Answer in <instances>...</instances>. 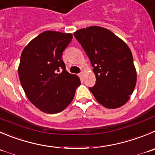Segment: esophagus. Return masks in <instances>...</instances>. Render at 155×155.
Returning <instances> with one entry per match:
<instances>
[{"label":"esophagus","instance_id":"1","mask_svg":"<svg viewBox=\"0 0 155 155\" xmlns=\"http://www.w3.org/2000/svg\"><path fill=\"white\" fill-rule=\"evenodd\" d=\"M79 75H80L81 77H83V75H84V72H83V71H81V72L80 74H79Z\"/></svg>","mask_w":155,"mask_h":155}]
</instances>
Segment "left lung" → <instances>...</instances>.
Segmentation results:
<instances>
[{
  "instance_id": "left-lung-1",
  "label": "left lung",
  "mask_w": 155,
  "mask_h": 155,
  "mask_svg": "<svg viewBox=\"0 0 155 155\" xmlns=\"http://www.w3.org/2000/svg\"><path fill=\"white\" fill-rule=\"evenodd\" d=\"M74 36L86 52L94 68L96 84L89 90L104 107L124 105L136 84V71L128 45L109 29L90 26Z\"/></svg>"
}]
</instances>
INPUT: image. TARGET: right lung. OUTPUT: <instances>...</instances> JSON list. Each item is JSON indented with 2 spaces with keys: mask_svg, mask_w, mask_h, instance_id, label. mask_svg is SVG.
Masks as SVG:
<instances>
[{
  "mask_svg": "<svg viewBox=\"0 0 155 155\" xmlns=\"http://www.w3.org/2000/svg\"><path fill=\"white\" fill-rule=\"evenodd\" d=\"M71 33L45 31L23 49L18 68L26 97L44 113L64 110L73 100L81 84L76 75L66 71L63 51L72 39Z\"/></svg>",
  "mask_w": 155,
  "mask_h": 155,
  "instance_id": "add662e5",
  "label": "right lung"
}]
</instances>
